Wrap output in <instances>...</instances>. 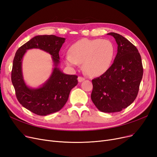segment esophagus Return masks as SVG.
<instances>
[{
	"instance_id": "obj_1",
	"label": "esophagus",
	"mask_w": 157,
	"mask_h": 157,
	"mask_svg": "<svg viewBox=\"0 0 157 157\" xmlns=\"http://www.w3.org/2000/svg\"><path fill=\"white\" fill-rule=\"evenodd\" d=\"M78 82H83V81L85 80V78H83V77H78Z\"/></svg>"
}]
</instances>
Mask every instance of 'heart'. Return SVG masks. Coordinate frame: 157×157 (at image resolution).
<instances>
[{"label":"heart","mask_w":157,"mask_h":157,"mask_svg":"<svg viewBox=\"0 0 157 157\" xmlns=\"http://www.w3.org/2000/svg\"><path fill=\"white\" fill-rule=\"evenodd\" d=\"M115 52L114 45L109 40L82 38L70 46L69 55L64 57V62L72 67L83 63L86 74L97 77L109 69Z\"/></svg>","instance_id":"b5f03b06"}]
</instances>
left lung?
Wrapping results in <instances>:
<instances>
[{
  "instance_id": "1",
  "label": "left lung",
  "mask_w": 157,
  "mask_h": 157,
  "mask_svg": "<svg viewBox=\"0 0 157 157\" xmlns=\"http://www.w3.org/2000/svg\"><path fill=\"white\" fill-rule=\"evenodd\" d=\"M117 44V53L109 69L92 80L91 100L100 112H121L137 97L143 76V66L138 49L121 35L109 33Z\"/></svg>"
}]
</instances>
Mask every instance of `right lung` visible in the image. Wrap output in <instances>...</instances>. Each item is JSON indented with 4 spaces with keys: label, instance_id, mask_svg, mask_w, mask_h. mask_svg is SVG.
Here are the masks:
<instances>
[{
    "label": "right lung",
    "instance_id": "obj_1",
    "mask_svg": "<svg viewBox=\"0 0 157 157\" xmlns=\"http://www.w3.org/2000/svg\"><path fill=\"white\" fill-rule=\"evenodd\" d=\"M65 40L55 35H39L23 44L15 55L11 78L17 99L24 108L36 115L45 116L59 112L67 102L70 90L78 83L77 75L65 74L58 67L59 52ZM31 48H40L49 53L54 65L49 79L38 88H29L22 76V57Z\"/></svg>",
    "mask_w": 157,
    "mask_h": 157
}]
</instances>
